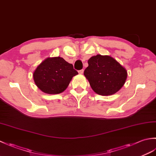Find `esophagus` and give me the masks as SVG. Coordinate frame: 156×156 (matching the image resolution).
<instances>
[{
  "mask_svg": "<svg viewBox=\"0 0 156 156\" xmlns=\"http://www.w3.org/2000/svg\"><path fill=\"white\" fill-rule=\"evenodd\" d=\"M78 73L80 74H82L84 73V69H80V70H79L78 71Z\"/></svg>",
  "mask_w": 156,
  "mask_h": 156,
  "instance_id": "34e87169",
  "label": "esophagus"
}]
</instances>
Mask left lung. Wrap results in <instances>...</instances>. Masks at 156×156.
Returning <instances> with one entry per match:
<instances>
[{
  "instance_id": "left-lung-1",
  "label": "left lung",
  "mask_w": 156,
  "mask_h": 156,
  "mask_svg": "<svg viewBox=\"0 0 156 156\" xmlns=\"http://www.w3.org/2000/svg\"><path fill=\"white\" fill-rule=\"evenodd\" d=\"M88 64L84 75L97 94L112 95L123 87L127 72L113 58L98 54L89 59Z\"/></svg>"
}]
</instances>
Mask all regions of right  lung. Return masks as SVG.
<instances>
[{"mask_svg":"<svg viewBox=\"0 0 156 156\" xmlns=\"http://www.w3.org/2000/svg\"><path fill=\"white\" fill-rule=\"evenodd\" d=\"M78 72L61 57L48 58L35 69L33 76L36 86L49 94H59L68 88Z\"/></svg>","mask_w":156,"mask_h":156,"instance_id":"obj_1","label":"right lung"}]
</instances>
